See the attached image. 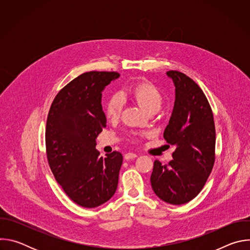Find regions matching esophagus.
<instances>
[{"instance_id": "34e87169", "label": "esophagus", "mask_w": 250, "mask_h": 250, "mask_svg": "<svg viewBox=\"0 0 250 250\" xmlns=\"http://www.w3.org/2000/svg\"><path fill=\"white\" fill-rule=\"evenodd\" d=\"M135 157H137V155L135 153L132 152H128L126 154H125V160H130V159H134Z\"/></svg>"}]
</instances>
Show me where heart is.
<instances>
[{"mask_svg": "<svg viewBox=\"0 0 250 250\" xmlns=\"http://www.w3.org/2000/svg\"><path fill=\"white\" fill-rule=\"evenodd\" d=\"M129 94L147 113L157 112L163 103L161 91L151 82L142 81L129 89ZM124 98L117 93L110 97L104 105V114L109 120H117L123 111Z\"/></svg>", "mask_w": 250, "mask_h": 250, "instance_id": "obj_1", "label": "heart"}]
</instances>
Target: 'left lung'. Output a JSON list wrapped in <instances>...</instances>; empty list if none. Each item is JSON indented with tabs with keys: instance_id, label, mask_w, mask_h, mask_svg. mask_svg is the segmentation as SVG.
<instances>
[{
	"instance_id": "left-lung-1",
	"label": "left lung",
	"mask_w": 250,
	"mask_h": 250,
	"mask_svg": "<svg viewBox=\"0 0 250 250\" xmlns=\"http://www.w3.org/2000/svg\"><path fill=\"white\" fill-rule=\"evenodd\" d=\"M166 74L175 86V103L163 136L176 149L168 164L154 161L150 182L159 199L183 205L201 192L212 170L216 128L202 89L179 71L171 70Z\"/></svg>"
}]
</instances>
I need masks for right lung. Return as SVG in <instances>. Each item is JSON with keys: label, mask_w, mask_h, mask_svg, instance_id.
<instances>
[{"label": "right lung", "mask_w": 250, "mask_h": 250, "mask_svg": "<svg viewBox=\"0 0 250 250\" xmlns=\"http://www.w3.org/2000/svg\"><path fill=\"white\" fill-rule=\"evenodd\" d=\"M118 72H86L68 83L54 98L46 122L49 167L66 195L84 208H96L116 193L123 155L101 157L96 138L105 127L102 92Z\"/></svg>", "instance_id": "1"}]
</instances>
